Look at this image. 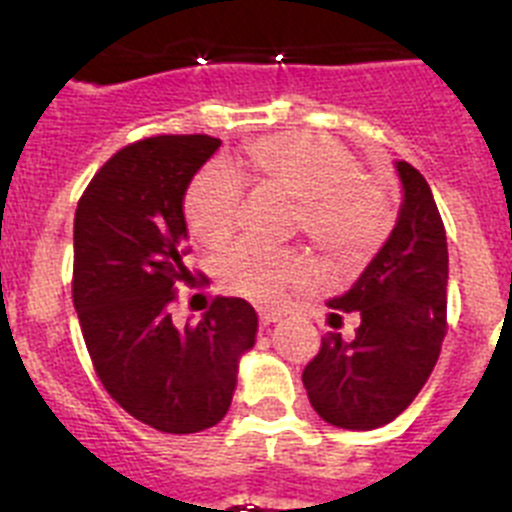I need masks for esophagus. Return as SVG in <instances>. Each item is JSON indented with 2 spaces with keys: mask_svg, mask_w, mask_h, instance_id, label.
I'll return each mask as SVG.
<instances>
[{
  "mask_svg": "<svg viewBox=\"0 0 512 512\" xmlns=\"http://www.w3.org/2000/svg\"><path fill=\"white\" fill-rule=\"evenodd\" d=\"M279 318H282V312H279V310H269V307H261V310H259V320H261V325H264V328H269L271 323H277Z\"/></svg>",
  "mask_w": 512,
  "mask_h": 512,
  "instance_id": "obj_1",
  "label": "esophagus"
}]
</instances>
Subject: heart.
I'll return each instance as SVG.
<instances>
[{
	"label": "heart",
	"mask_w": 512,
	"mask_h": 512,
	"mask_svg": "<svg viewBox=\"0 0 512 512\" xmlns=\"http://www.w3.org/2000/svg\"><path fill=\"white\" fill-rule=\"evenodd\" d=\"M248 169L264 187L297 202L295 223L320 251L336 259H361L390 228V200L341 143L310 133H284L248 148ZM241 166L210 164L184 194V217L200 241H223L233 230L243 200ZM220 277L251 300H277L289 284L310 274L297 251L238 243L225 253Z\"/></svg>",
	"instance_id": "1"
}]
</instances>
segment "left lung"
<instances>
[{
    "mask_svg": "<svg viewBox=\"0 0 512 512\" xmlns=\"http://www.w3.org/2000/svg\"><path fill=\"white\" fill-rule=\"evenodd\" d=\"M402 205L390 238L346 295L328 307L359 312L354 341L325 333L305 366L310 405L346 431L387 425L418 397L446 336L449 248L431 187L408 161H395ZM333 318L341 315L333 312Z\"/></svg>",
    "mask_w": 512,
    "mask_h": 512,
    "instance_id": "8db88e82",
    "label": "left lung"
}]
</instances>
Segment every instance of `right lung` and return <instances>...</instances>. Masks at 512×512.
I'll return each mask as SVG.
<instances>
[{
  "label": "right lung",
  "mask_w": 512,
  "mask_h": 512,
  "mask_svg": "<svg viewBox=\"0 0 512 512\" xmlns=\"http://www.w3.org/2000/svg\"><path fill=\"white\" fill-rule=\"evenodd\" d=\"M220 148L210 135L130 143L94 174L74 217V307L94 372L125 413L161 433H200L225 418L259 315L217 297L176 328L187 282L184 194Z\"/></svg>",
  "instance_id": "obj_1"
}]
</instances>
